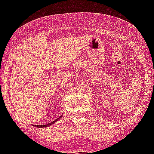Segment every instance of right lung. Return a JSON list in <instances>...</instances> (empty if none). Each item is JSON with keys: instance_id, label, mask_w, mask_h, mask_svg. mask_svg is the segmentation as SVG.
<instances>
[{"instance_id": "right-lung-1", "label": "right lung", "mask_w": 154, "mask_h": 154, "mask_svg": "<svg viewBox=\"0 0 154 154\" xmlns=\"http://www.w3.org/2000/svg\"><path fill=\"white\" fill-rule=\"evenodd\" d=\"M56 122V121H54V122H51V123H49V124H48V125H35V126L41 127V128H42V127H46V126H49V125H52V124H53V123H54V122Z\"/></svg>"}]
</instances>
